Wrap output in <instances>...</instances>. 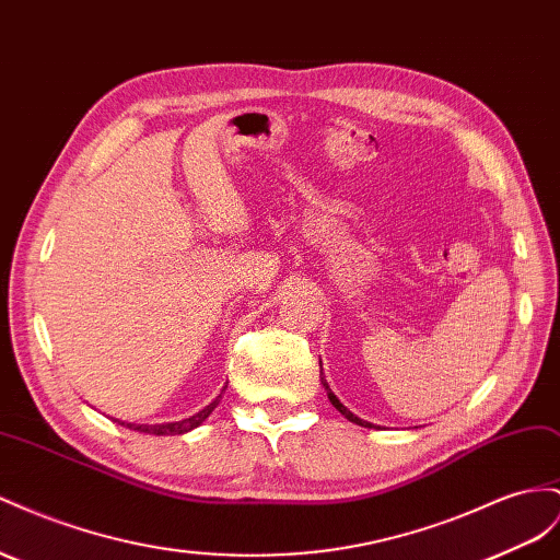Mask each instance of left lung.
Wrapping results in <instances>:
<instances>
[{
    "instance_id": "obj_1",
    "label": "left lung",
    "mask_w": 560,
    "mask_h": 560,
    "mask_svg": "<svg viewBox=\"0 0 560 560\" xmlns=\"http://www.w3.org/2000/svg\"><path fill=\"white\" fill-rule=\"evenodd\" d=\"M320 382H323V386H325V390H327V398H329V402L331 405H335L337 407V410L346 417V419H349V421H353V424H358V427H365V429H372L374 424H370V421H365V419H360V417H355L351 410H349V407H343V402H339V398L335 396V393H331V388H329V384H327V380H325V376H320Z\"/></svg>"
}]
</instances>
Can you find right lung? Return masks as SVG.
Here are the masks:
<instances>
[{"label": "right lung", "mask_w": 560, "mask_h": 560, "mask_svg": "<svg viewBox=\"0 0 560 560\" xmlns=\"http://www.w3.org/2000/svg\"><path fill=\"white\" fill-rule=\"evenodd\" d=\"M223 390H225V386H223ZM223 390H221V393H223ZM221 393L205 407V410L195 412V415L188 417V419L167 421V424H127V421H122V427H127V429H131V431L150 433V435H180V433H188V431H192V429H198V427L202 424V421H205L211 412H214V407H217L219 400H221Z\"/></svg>", "instance_id": "right-lung-1"}]
</instances>
